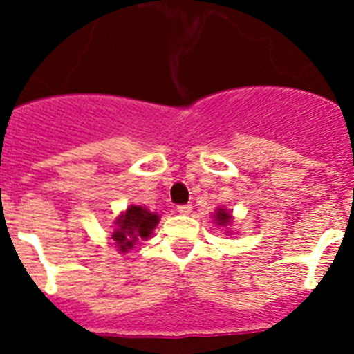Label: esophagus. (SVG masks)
<instances>
[{
  "label": "esophagus",
  "mask_w": 354,
  "mask_h": 354,
  "mask_svg": "<svg viewBox=\"0 0 354 354\" xmlns=\"http://www.w3.org/2000/svg\"><path fill=\"white\" fill-rule=\"evenodd\" d=\"M192 205L189 204H186V205H179V207H177V212H179V214H189V212H192Z\"/></svg>",
  "instance_id": "34e87169"
}]
</instances>
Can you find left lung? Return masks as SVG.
<instances>
[{"instance_id":"left-lung-1","label":"left lung","mask_w":354,"mask_h":354,"mask_svg":"<svg viewBox=\"0 0 354 354\" xmlns=\"http://www.w3.org/2000/svg\"><path fill=\"white\" fill-rule=\"evenodd\" d=\"M211 218H212V223L218 225V227H221V228H225V234H227V236H232L234 232L230 230V227H232V221H234L232 211H228V209H225V207H218Z\"/></svg>"}]
</instances>
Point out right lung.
I'll use <instances>...</instances> for the list:
<instances>
[{"label":"right lung","mask_w":354,"mask_h":354,"mask_svg":"<svg viewBox=\"0 0 354 354\" xmlns=\"http://www.w3.org/2000/svg\"><path fill=\"white\" fill-rule=\"evenodd\" d=\"M158 223V212H150L143 205H129L113 221L111 239H113L115 250L118 253H127L129 250L134 248V245L140 239H149V237H152Z\"/></svg>","instance_id":"obj_1"}]
</instances>
